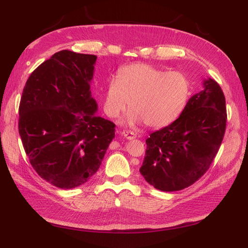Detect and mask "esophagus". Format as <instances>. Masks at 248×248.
<instances>
[{"label":"esophagus","mask_w":248,"mask_h":248,"mask_svg":"<svg viewBox=\"0 0 248 248\" xmlns=\"http://www.w3.org/2000/svg\"><path fill=\"white\" fill-rule=\"evenodd\" d=\"M122 134L124 136L125 139L127 140H133L137 138V133L133 132V131H128V130H123Z\"/></svg>","instance_id":"34e87169"}]
</instances>
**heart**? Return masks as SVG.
Returning <instances> with one entry per match:
<instances>
[{
	"mask_svg": "<svg viewBox=\"0 0 248 248\" xmlns=\"http://www.w3.org/2000/svg\"><path fill=\"white\" fill-rule=\"evenodd\" d=\"M190 93V80L184 73L134 63L119 68L116 80L108 82L103 109L109 118H117L128 103V123L161 128L182 114Z\"/></svg>",
	"mask_w": 248,
	"mask_h": 248,
	"instance_id": "heart-1",
	"label": "heart"
}]
</instances>
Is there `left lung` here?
I'll list each match as a JSON object with an SVG mask.
<instances>
[{
  "label": "left lung",
  "mask_w": 248,
  "mask_h": 248,
  "mask_svg": "<svg viewBox=\"0 0 248 248\" xmlns=\"http://www.w3.org/2000/svg\"><path fill=\"white\" fill-rule=\"evenodd\" d=\"M204 87L175 122L146 140L140 171L157 189L177 191L192 185L218 152L227 127L226 98L215 80H205Z\"/></svg>",
  "instance_id": "1"
}]
</instances>
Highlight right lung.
<instances>
[{"mask_svg": "<svg viewBox=\"0 0 248 248\" xmlns=\"http://www.w3.org/2000/svg\"><path fill=\"white\" fill-rule=\"evenodd\" d=\"M94 55L61 50L29 77L18 108V131L30 163L59 188L86 183L98 170L116 125L95 115Z\"/></svg>", "mask_w": 248, "mask_h": 248, "instance_id": "add662e5", "label": "right lung"}]
</instances>
